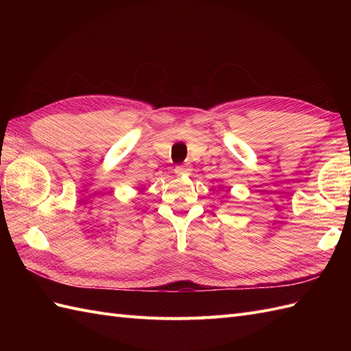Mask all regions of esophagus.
Returning a JSON list of instances; mask_svg holds the SVG:
<instances>
[{"instance_id":"obj_1","label":"esophagus","mask_w":351,"mask_h":351,"mask_svg":"<svg viewBox=\"0 0 351 351\" xmlns=\"http://www.w3.org/2000/svg\"><path fill=\"white\" fill-rule=\"evenodd\" d=\"M174 171L177 176H187L192 171V168H190V165H177Z\"/></svg>"}]
</instances>
